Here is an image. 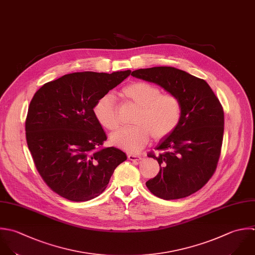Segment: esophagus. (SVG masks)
Masks as SVG:
<instances>
[{
	"label": "esophagus",
	"mask_w": 255,
	"mask_h": 255,
	"mask_svg": "<svg viewBox=\"0 0 255 255\" xmlns=\"http://www.w3.org/2000/svg\"><path fill=\"white\" fill-rule=\"evenodd\" d=\"M128 159H129L130 161H139V160H141V157L138 156V155L129 154V155H128Z\"/></svg>",
	"instance_id": "obj_1"
}]
</instances>
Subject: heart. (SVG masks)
<instances>
[{
	"label": "heart",
	"instance_id": "obj_1",
	"mask_svg": "<svg viewBox=\"0 0 255 255\" xmlns=\"http://www.w3.org/2000/svg\"><path fill=\"white\" fill-rule=\"evenodd\" d=\"M119 96L126 104L136 107L131 124L111 136L112 144L129 153L144 148L152 136L160 141L171 135L180 125L183 117V102L172 92H164L151 83L135 81L124 86ZM92 112L96 121L108 131L119 127V118L114 98L104 94L96 100Z\"/></svg>",
	"mask_w": 255,
	"mask_h": 255
}]
</instances>
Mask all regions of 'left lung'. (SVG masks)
I'll use <instances>...</instances> for the list:
<instances>
[{
	"instance_id": "1",
	"label": "left lung",
	"mask_w": 255,
	"mask_h": 255,
	"mask_svg": "<svg viewBox=\"0 0 255 255\" xmlns=\"http://www.w3.org/2000/svg\"><path fill=\"white\" fill-rule=\"evenodd\" d=\"M132 76L154 82L183 102L178 128L161 140L148 157L160 165L158 175L146 182L149 191L164 200H178L201 190L216 172L221 156L225 115L210 85L202 78L171 67L132 71Z\"/></svg>"
}]
</instances>
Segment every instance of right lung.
<instances>
[{
  "mask_svg": "<svg viewBox=\"0 0 255 255\" xmlns=\"http://www.w3.org/2000/svg\"><path fill=\"white\" fill-rule=\"evenodd\" d=\"M130 73H69L34 93L25 119L26 143L40 177L60 197L72 202L98 197L127 160L115 147L101 148L107 136L92 108Z\"/></svg>",
  "mask_w": 255,
  "mask_h": 255,
  "instance_id": "add662e5",
  "label": "right lung"
}]
</instances>
